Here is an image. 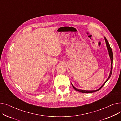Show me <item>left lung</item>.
Returning a JSON list of instances; mask_svg holds the SVG:
<instances>
[{
	"label": "left lung",
	"instance_id": "obj_1",
	"mask_svg": "<svg viewBox=\"0 0 121 121\" xmlns=\"http://www.w3.org/2000/svg\"><path fill=\"white\" fill-rule=\"evenodd\" d=\"M104 39H105V42H106V47H107V49H108V52H109V56H110V59H111V71H110V74H109V75L108 78L107 79V80L104 82V83L103 84V85L101 86L99 89H98L96 90H91V91H88V90H81V89H77L75 88L73 86V85L72 84L73 88L74 90H77V91H78L79 92H81V93H94V92H97L100 89L102 88L104 85V84H105L106 82H107V81L109 79V78H110L111 75V74H112V69H113V52H112V50L109 45V43H108V42L107 41V39H106V38L104 37Z\"/></svg>",
	"mask_w": 121,
	"mask_h": 121
}]
</instances>
